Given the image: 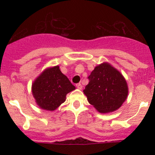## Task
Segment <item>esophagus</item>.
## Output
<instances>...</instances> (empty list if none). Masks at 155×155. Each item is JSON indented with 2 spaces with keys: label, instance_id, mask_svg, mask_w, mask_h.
<instances>
[{
  "label": "esophagus",
  "instance_id": "34e87169",
  "mask_svg": "<svg viewBox=\"0 0 155 155\" xmlns=\"http://www.w3.org/2000/svg\"><path fill=\"white\" fill-rule=\"evenodd\" d=\"M76 87H77L78 89H79V90H81V89H82V85L80 83H79V84H76Z\"/></svg>",
  "mask_w": 155,
  "mask_h": 155
}]
</instances>
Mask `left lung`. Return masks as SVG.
<instances>
[{
    "mask_svg": "<svg viewBox=\"0 0 155 155\" xmlns=\"http://www.w3.org/2000/svg\"><path fill=\"white\" fill-rule=\"evenodd\" d=\"M83 90L88 102L101 113L114 111L127 99L128 87L122 74L108 63L97 65Z\"/></svg>",
    "mask_w": 155,
    "mask_h": 155,
    "instance_id": "1",
    "label": "left lung"
}]
</instances>
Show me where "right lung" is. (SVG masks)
Returning a JSON list of instances; mask_svg holds the SVG:
<instances>
[{
	"label": "right lung",
	"mask_w": 155,
	"mask_h": 155,
	"mask_svg": "<svg viewBox=\"0 0 155 155\" xmlns=\"http://www.w3.org/2000/svg\"><path fill=\"white\" fill-rule=\"evenodd\" d=\"M76 89L58 65L45 69L32 84V93L41 108L54 111L65 101L66 95Z\"/></svg>",
	"instance_id": "obj_1"
}]
</instances>
